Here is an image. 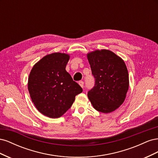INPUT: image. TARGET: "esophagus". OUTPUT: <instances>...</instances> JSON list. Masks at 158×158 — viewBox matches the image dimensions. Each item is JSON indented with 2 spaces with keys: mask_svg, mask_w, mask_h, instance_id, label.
I'll use <instances>...</instances> for the list:
<instances>
[{
  "mask_svg": "<svg viewBox=\"0 0 158 158\" xmlns=\"http://www.w3.org/2000/svg\"><path fill=\"white\" fill-rule=\"evenodd\" d=\"M78 84H79V85H80V86L82 87V88L84 87V82H83V81H80V82H78Z\"/></svg>",
  "mask_w": 158,
  "mask_h": 158,
  "instance_id": "esophagus-1",
  "label": "esophagus"
}]
</instances>
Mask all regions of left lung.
<instances>
[{
  "label": "left lung",
  "instance_id": "1",
  "mask_svg": "<svg viewBox=\"0 0 158 158\" xmlns=\"http://www.w3.org/2000/svg\"><path fill=\"white\" fill-rule=\"evenodd\" d=\"M87 56L95 78L88 97L97 111L111 113L125 99L129 85L127 66L121 57L109 50H96Z\"/></svg>",
  "mask_w": 158,
  "mask_h": 158
}]
</instances>
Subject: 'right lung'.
Wrapping results in <instances>:
<instances>
[{"instance_id":"add662e5","label":"right lung","mask_w":158,"mask_h":158,"mask_svg":"<svg viewBox=\"0 0 158 158\" xmlns=\"http://www.w3.org/2000/svg\"><path fill=\"white\" fill-rule=\"evenodd\" d=\"M70 56L61 52L47 55L33 66L28 78L32 102L41 113L59 118L70 108L82 88L66 72Z\"/></svg>"}]
</instances>
